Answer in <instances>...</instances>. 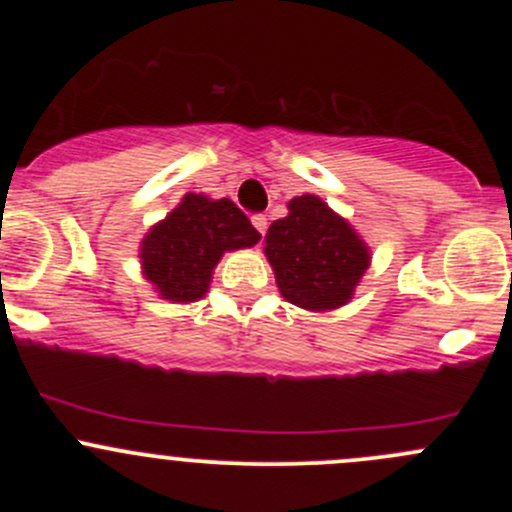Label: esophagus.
<instances>
[{"label":"esophagus","instance_id":"obj_1","mask_svg":"<svg viewBox=\"0 0 512 512\" xmlns=\"http://www.w3.org/2000/svg\"><path fill=\"white\" fill-rule=\"evenodd\" d=\"M252 225H255V230L260 232V235H265V232H267V218H265V215H252Z\"/></svg>","mask_w":512,"mask_h":512}]
</instances>
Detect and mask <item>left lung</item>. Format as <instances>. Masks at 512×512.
I'll return each instance as SVG.
<instances>
[{
  "label": "left lung",
  "instance_id": "1",
  "mask_svg": "<svg viewBox=\"0 0 512 512\" xmlns=\"http://www.w3.org/2000/svg\"><path fill=\"white\" fill-rule=\"evenodd\" d=\"M287 208V218L275 220L265 235L282 297L309 312L342 307L369 267V247L317 195L292 198Z\"/></svg>",
  "mask_w": 512,
  "mask_h": 512
}]
</instances>
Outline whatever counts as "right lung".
<instances>
[{"label": "right lung", "instance_id": "right-lung-1", "mask_svg": "<svg viewBox=\"0 0 512 512\" xmlns=\"http://www.w3.org/2000/svg\"><path fill=\"white\" fill-rule=\"evenodd\" d=\"M260 232L232 200L188 193L141 242L143 275L170 302L205 297L213 270L230 250L252 247Z\"/></svg>", "mask_w": 512, "mask_h": 512}]
</instances>
